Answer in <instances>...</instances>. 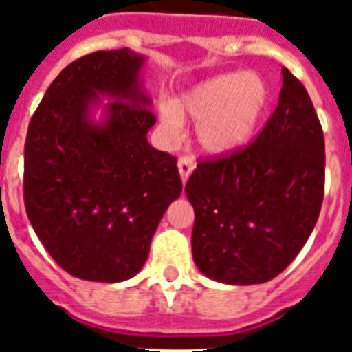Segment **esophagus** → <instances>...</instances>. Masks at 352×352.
<instances>
[{"label": "esophagus", "instance_id": "obj_1", "mask_svg": "<svg viewBox=\"0 0 352 352\" xmlns=\"http://www.w3.org/2000/svg\"><path fill=\"white\" fill-rule=\"evenodd\" d=\"M193 168H195V160L192 157H181L179 159V173H181L182 182L188 181V177L192 175Z\"/></svg>", "mask_w": 352, "mask_h": 352}]
</instances>
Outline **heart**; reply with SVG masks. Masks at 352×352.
I'll list each match as a JSON object with an SVG mask.
<instances>
[{"mask_svg":"<svg viewBox=\"0 0 352 352\" xmlns=\"http://www.w3.org/2000/svg\"><path fill=\"white\" fill-rule=\"evenodd\" d=\"M268 104V87L256 73H230L210 78L164 102L160 118L168 131H181L184 118L199 122V142L214 153L245 146L256 131Z\"/></svg>","mask_w":352,"mask_h":352,"instance_id":"b5f03b06","label":"heart"}]
</instances>
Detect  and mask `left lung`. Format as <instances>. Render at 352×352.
I'll list each match as a JSON object with an SVG mask.
<instances>
[{
	"mask_svg": "<svg viewBox=\"0 0 352 352\" xmlns=\"http://www.w3.org/2000/svg\"><path fill=\"white\" fill-rule=\"evenodd\" d=\"M283 87L248 146L199 159L186 182L195 223L193 261L228 285L283 272L316 226L325 188V140L311 96L283 67Z\"/></svg>",
	"mask_w": 352,
	"mask_h": 352,
	"instance_id": "left-lung-1",
	"label": "left lung"
}]
</instances>
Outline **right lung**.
Masks as SVG:
<instances>
[{
  "label": "right lung",
  "mask_w": 352,
  "mask_h": 352,
  "mask_svg": "<svg viewBox=\"0 0 352 352\" xmlns=\"http://www.w3.org/2000/svg\"><path fill=\"white\" fill-rule=\"evenodd\" d=\"M146 58L96 51L49 85L25 140L23 199L36 235L74 278L118 283L148 259L159 221L182 192L173 155L148 142L157 118L140 91ZM96 92L113 98L90 120Z\"/></svg>",
  "instance_id": "add662e5"
}]
</instances>
